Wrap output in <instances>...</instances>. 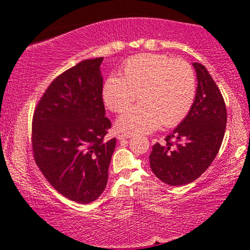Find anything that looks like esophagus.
<instances>
[{"instance_id": "34e87169", "label": "esophagus", "mask_w": 250, "mask_h": 250, "mask_svg": "<svg viewBox=\"0 0 250 250\" xmlns=\"http://www.w3.org/2000/svg\"><path fill=\"white\" fill-rule=\"evenodd\" d=\"M117 138H118V140H125V139H130L131 138V134H129V133H121V134H118Z\"/></svg>"}]
</instances>
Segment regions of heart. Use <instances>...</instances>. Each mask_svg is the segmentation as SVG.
<instances>
[{
	"label": "heart",
	"instance_id": "obj_1",
	"mask_svg": "<svg viewBox=\"0 0 250 250\" xmlns=\"http://www.w3.org/2000/svg\"><path fill=\"white\" fill-rule=\"evenodd\" d=\"M196 82L188 62L167 55L142 54L122 66V76L109 75L101 88L105 107L120 112L137 98L141 104L118 117L122 132L146 134L161 125L173 126L184 119L195 99Z\"/></svg>",
	"mask_w": 250,
	"mask_h": 250
}]
</instances>
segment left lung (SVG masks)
I'll list each match as a JSON object with an SVG mask.
<instances>
[{"mask_svg":"<svg viewBox=\"0 0 250 250\" xmlns=\"http://www.w3.org/2000/svg\"><path fill=\"white\" fill-rule=\"evenodd\" d=\"M193 66L197 78L195 100L188 116L167 135L166 143H155L149 156L152 172L172 186L191 183L207 170L226 129V105L217 84L205 66L198 62Z\"/></svg>","mask_w":250,"mask_h":250,"instance_id":"left-lung-1","label":"left lung"}]
</instances>
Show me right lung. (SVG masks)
Here are the masks:
<instances>
[{"instance_id":"right-lung-1","label":"right lung","mask_w":250,"mask_h":250,"mask_svg":"<svg viewBox=\"0 0 250 250\" xmlns=\"http://www.w3.org/2000/svg\"><path fill=\"white\" fill-rule=\"evenodd\" d=\"M84 59L53 80L33 116L34 159L49 184L69 200L88 204L107 186L116 139L105 140L100 65Z\"/></svg>"}]
</instances>
